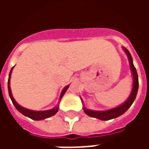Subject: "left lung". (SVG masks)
I'll return each mask as SVG.
<instances>
[{"label": "left lung", "mask_w": 149, "mask_h": 149, "mask_svg": "<svg viewBox=\"0 0 149 149\" xmlns=\"http://www.w3.org/2000/svg\"><path fill=\"white\" fill-rule=\"evenodd\" d=\"M123 50L125 51L126 55L128 56V61H129V65H130V69H131L132 75V79H133V83H132V88L131 93L128 97V99L125 100V102L121 104L120 105L113 108V109H110L105 110V111H96V110H91L88 109L85 106L83 107L84 109V112L89 116L91 117H94V118L99 119L101 120H112V119L116 118L122 114H124L127 110L131 107L132 103L134 102L136 94L138 92V88H139V81H138V75L136 69L134 67L133 62H132V57L130 52H128L127 49H125V47L122 48ZM81 101L83 103V100L81 97ZM84 104V103H83Z\"/></svg>", "instance_id": "8db88e82"}]
</instances>
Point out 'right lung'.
<instances>
[{"label": "right lung", "mask_w": 149, "mask_h": 149, "mask_svg": "<svg viewBox=\"0 0 149 149\" xmlns=\"http://www.w3.org/2000/svg\"><path fill=\"white\" fill-rule=\"evenodd\" d=\"M14 67H13L10 70V72H9V75H8V94H9V97H10V99H11L12 102L13 104H14L15 108L21 112V114H23L25 116H28L32 120H44V119L49 118L50 116H54L58 112V104L60 103V101L61 100V98L64 96V94L65 93V92L67 91V89L69 87V84L65 86L63 90L61 91V96H60V98H59V102L57 104V105L56 107H54L53 109H49V110H45V111H35V110H31L29 109H26V108H24V107L21 106L15 100V99L13 97V94H12V91H11V88H10V79H11V74L12 72H13V69Z\"/></svg>", "instance_id": "1"}]
</instances>
